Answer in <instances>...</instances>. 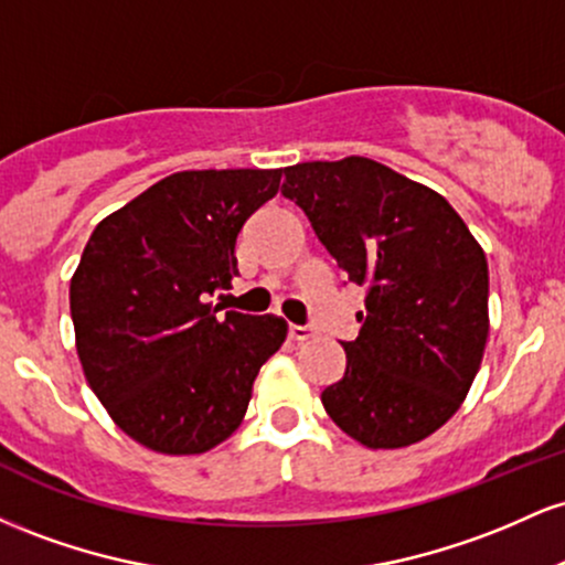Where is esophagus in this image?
Segmentation results:
<instances>
[{"label":"esophagus","mask_w":565,"mask_h":565,"mask_svg":"<svg viewBox=\"0 0 565 565\" xmlns=\"http://www.w3.org/2000/svg\"><path fill=\"white\" fill-rule=\"evenodd\" d=\"M313 334H316L313 327H297V323H291V327H289V337H291V340H297V342L310 340Z\"/></svg>","instance_id":"esophagus-1"}]
</instances>
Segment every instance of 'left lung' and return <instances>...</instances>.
Instances as JSON below:
<instances>
[{
  "label": "left lung",
  "mask_w": 565,
  "mask_h": 565,
  "mask_svg": "<svg viewBox=\"0 0 565 565\" xmlns=\"http://www.w3.org/2000/svg\"><path fill=\"white\" fill-rule=\"evenodd\" d=\"M281 193L308 215L350 284L366 289L345 374L321 393L366 449L419 444L454 417L489 340V263L440 193L366 157L284 170Z\"/></svg>",
  "instance_id": "obj_1"
}]
</instances>
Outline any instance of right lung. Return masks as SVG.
<instances>
[{
  "instance_id": "1",
  "label": "right lung",
  "mask_w": 565,
  "mask_h": 565,
  "mask_svg": "<svg viewBox=\"0 0 565 565\" xmlns=\"http://www.w3.org/2000/svg\"><path fill=\"white\" fill-rule=\"evenodd\" d=\"M284 170H185L95 225L71 276L84 377L129 438L204 454L242 425L260 366L287 340L278 316H217L238 276L236 236Z\"/></svg>"
}]
</instances>
